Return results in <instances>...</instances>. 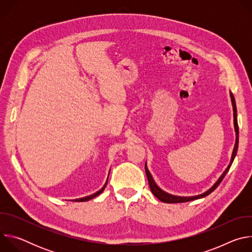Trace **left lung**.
<instances>
[{"label": "left lung", "instance_id": "left-lung-1", "mask_svg": "<svg viewBox=\"0 0 252 252\" xmlns=\"http://www.w3.org/2000/svg\"><path fill=\"white\" fill-rule=\"evenodd\" d=\"M229 94H230V98H231V103H232V107H233V124H234V130H235V145H234V148H233V152H232V155H231V159H230V162L228 164V166L226 167V169L223 171V173L220 175V177L218 179V182L215 183L208 190H206L205 192L201 193V194H198V195H194V196H178V195H173V194H170V193H167L165 192L164 190H162L157 184L156 182L154 181L153 178V175L151 174L149 168H148V165H147V162H146V165H145V168H146V173H147V176H148V181H149V185H150V188H151V190L152 192L154 193V195L156 197H158L160 201L162 202H166V203H178V202H188V201H191V200H194V199H198V198H202L208 194H210L215 189H217L220 183L222 182V179L224 178V176L226 175V173L228 172L233 160H234V158L237 154V149H238V137H239V131H238V125H237V111H236V103H235V98L232 94L231 92H229Z\"/></svg>", "mask_w": 252, "mask_h": 252}]
</instances>
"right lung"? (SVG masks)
<instances>
[{
  "label": "right lung",
  "mask_w": 252,
  "mask_h": 252,
  "mask_svg": "<svg viewBox=\"0 0 252 252\" xmlns=\"http://www.w3.org/2000/svg\"><path fill=\"white\" fill-rule=\"evenodd\" d=\"M109 174H110V172H109ZM107 179H109V176H107ZM107 179H106V182H105V184H104V186L98 190V191H96L95 193H94V194H92V195H88V196H85V197H82V198H77V199H74L73 201H78V202H80V201H88V200H90V199H92V198H94V197H95V196H97L98 194H100L102 191H103V189H105V187H106V184H107Z\"/></svg>",
  "instance_id": "1"
}]
</instances>
